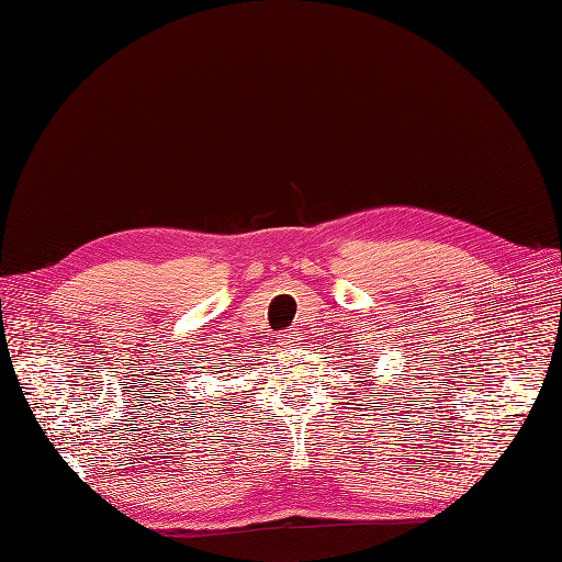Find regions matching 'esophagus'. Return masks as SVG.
<instances>
[{"label": "esophagus", "mask_w": 562, "mask_h": 562, "mask_svg": "<svg viewBox=\"0 0 562 562\" xmlns=\"http://www.w3.org/2000/svg\"><path fill=\"white\" fill-rule=\"evenodd\" d=\"M296 342H299V330H296V328L282 330V334H280V345L292 347V345H296Z\"/></svg>", "instance_id": "34e87169"}]
</instances>
